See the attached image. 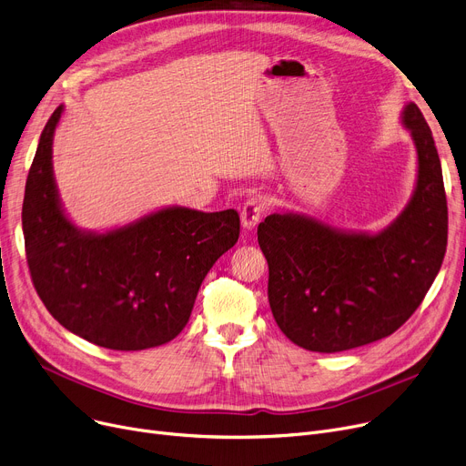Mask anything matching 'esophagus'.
<instances>
[{"instance_id":"esophagus-1","label":"esophagus","mask_w":466,"mask_h":466,"mask_svg":"<svg viewBox=\"0 0 466 466\" xmlns=\"http://www.w3.org/2000/svg\"><path fill=\"white\" fill-rule=\"evenodd\" d=\"M266 209V202L260 198V196H255V198H249L241 208V227L243 230L251 232L262 217Z\"/></svg>"}]
</instances>
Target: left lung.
Here are the masks:
<instances>
[{"instance_id":"left-lung-1","label":"left lung","mask_w":466,"mask_h":466,"mask_svg":"<svg viewBox=\"0 0 466 466\" xmlns=\"http://www.w3.org/2000/svg\"><path fill=\"white\" fill-rule=\"evenodd\" d=\"M402 125L418 151L408 206L383 230H341L304 213L258 225L268 300L281 332L308 351L338 353L400 329L420 308L448 246V202L432 132L415 104Z\"/></svg>"}]
</instances>
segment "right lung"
<instances>
[{"mask_svg": "<svg viewBox=\"0 0 466 466\" xmlns=\"http://www.w3.org/2000/svg\"><path fill=\"white\" fill-rule=\"evenodd\" d=\"M62 113L58 106L41 132L24 192L34 287L64 329L96 346H162L185 329L204 278L234 248L239 215L171 206L107 232L81 230L64 213L53 171Z\"/></svg>", "mask_w": 466, "mask_h": 466, "instance_id": "1", "label": "right lung"}]
</instances>
